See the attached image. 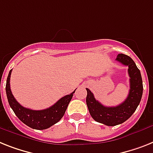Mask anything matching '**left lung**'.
Segmentation results:
<instances>
[{"label": "left lung", "instance_id": "left-lung-1", "mask_svg": "<svg viewBox=\"0 0 153 153\" xmlns=\"http://www.w3.org/2000/svg\"><path fill=\"white\" fill-rule=\"evenodd\" d=\"M116 60L128 66L130 91L124 102L117 106H105L95 99L88 88H86L88 91L86 102L91 116L95 121L106 126H116L129 119L138 106L143 93L142 75L133 59L128 55L119 54Z\"/></svg>", "mask_w": 153, "mask_h": 153}]
</instances>
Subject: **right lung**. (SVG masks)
<instances>
[{
    "label": "right lung",
    "mask_w": 153,
    "mask_h": 153,
    "mask_svg": "<svg viewBox=\"0 0 153 153\" xmlns=\"http://www.w3.org/2000/svg\"><path fill=\"white\" fill-rule=\"evenodd\" d=\"M12 69L8 74L6 82V94L10 106L14 111L15 114L22 123L28 127L36 130H45L58 123L62 118L71 101L74 91L70 94L60 98L52 106L42 110H33L22 106L16 99L14 98L10 88V77Z\"/></svg>",
    "instance_id": "obj_1"
}]
</instances>
